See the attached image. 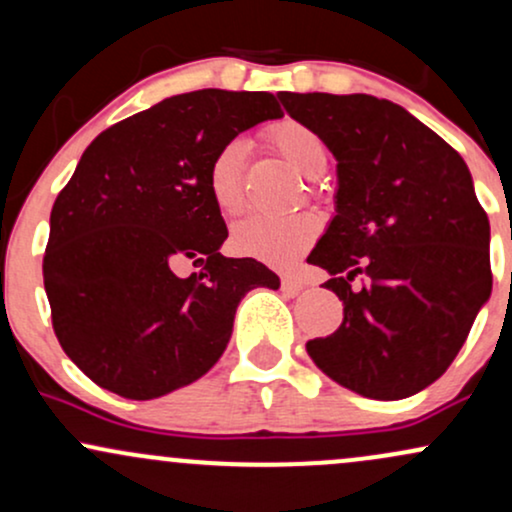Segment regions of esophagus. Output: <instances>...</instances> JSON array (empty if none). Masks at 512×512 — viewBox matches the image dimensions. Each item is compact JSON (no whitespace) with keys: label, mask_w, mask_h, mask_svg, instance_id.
Segmentation results:
<instances>
[{"label":"esophagus","mask_w":512,"mask_h":512,"mask_svg":"<svg viewBox=\"0 0 512 512\" xmlns=\"http://www.w3.org/2000/svg\"><path fill=\"white\" fill-rule=\"evenodd\" d=\"M305 289L303 281L293 279V276H281V291L286 293V296H298Z\"/></svg>","instance_id":"34e87169"}]
</instances>
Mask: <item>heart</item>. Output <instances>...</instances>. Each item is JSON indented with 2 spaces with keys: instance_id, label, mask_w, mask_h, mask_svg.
I'll return each instance as SVG.
<instances>
[{
  "instance_id": "1",
  "label": "heart",
  "mask_w": 512,
  "mask_h": 512,
  "mask_svg": "<svg viewBox=\"0 0 512 512\" xmlns=\"http://www.w3.org/2000/svg\"><path fill=\"white\" fill-rule=\"evenodd\" d=\"M267 137L281 158L305 178H317L325 170V144L310 127L301 125V122L284 120L269 127ZM243 166V142L223 144L216 151V156L211 158L207 187L211 202L223 216H236L243 209ZM317 233H320V221L313 214H252L248 219L236 223L231 233V243L240 255L255 257V260L272 264V267H289L315 243Z\"/></svg>"
}]
</instances>
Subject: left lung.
<instances>
[{
  "label": "left lung",
  "instance_id": "1",
  "mask_svg": "<svg viewBox=\"0 0 512 512\" xmlns=\"http://www.w3.org/2000/svg\"><path fill=\"white\" fill-rule=\"evenodd\" d=\"M279 101L337 158L334 216L308 262L330 272L344 322L308 354L356 395H416L455 361L491 296V226L472 173L385 98L284 91ZM358 273L369 284L356 292Z\"/></svg>",
  "mask_w": 512,
  "mask_h": 512
}]
</instances>
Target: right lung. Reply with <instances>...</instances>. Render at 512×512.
I'll return each mask as SVG.
<instances>
[{
	"label": "right lung",
	"instance_id": "add662e5",
	"mask_svg": "<svg viewBox=\"0 0 512 512\" xmlns=\"http://www.w3.org/2000/svg\"><path fill=\"white\" fill-rule=\"evenodd\" d=\"M279 117L272 93L204 88L84 151L52 207L43 279L64 354L93 383L127 399L195 383L226 351L245 293L279 289L262 262L221 255L228 231L207 187L223 144ZM185 261L200 272L180 277Z\"/></svg>",
	"mask_w": 512,
	"mask_h": 512
}]
</instances>
